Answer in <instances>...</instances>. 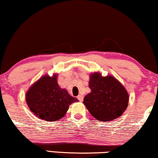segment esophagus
<instances>
[{
	"label": "esophagus",
	"mask_w": 158,
	"mask_h": 158,
	"mask_svg": "<svg viewBox=\"0 0 158 158\" xmlns=\"http://www.w3.org/2000/svg\"><path fill=\"white\" fill-rule=\"evenodd\" d=\"M77 99H78L81 102H82L83 100V96L81 95V94H79V95L77 96Z\"/></svg>",
	"instance_id": "esophagus-1"
}]
</instances>
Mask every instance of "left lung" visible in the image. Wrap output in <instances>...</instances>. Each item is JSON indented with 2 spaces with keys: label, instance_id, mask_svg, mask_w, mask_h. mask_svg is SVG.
I'll return each mask as SVG.
<instances>
[{
  "label": "left lung",
  "instance_id": "8db88e82",
  "mask_svg": "<svg viewBox=\"0 0 158 158\" xmlns=\"http://www.w3.org/2000/svg\"><path fill=\"white\" fill-rule=\"evenodd\" d=\"M89 87L91 92L85 96L83 103L94 118L100 121H110L125 112L129 94L114 76L103 77L100 72L91 73Z\"/></svg>",
  "mask_w": 158,
  "mask_h": 158
}]
</instances>
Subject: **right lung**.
<instances>
[{
  "mask_svg": "<svg viewBox=\"0 0 158 158\" xmlns=\"http://www.w3.org/2000/svg\"><path fill=\"white\" fill-rule=\"evenodd\" d=\"M26 101L35 116L46 121H57L64 117L70 104L79 101L61 89L57 83V74L44 75L29 87Z\"/></svg>",
  "mask_w": 158,
  "mask_h": 158,
  "instance_id": "obj_1",
  "label": "right lung"
}]
</instances>
